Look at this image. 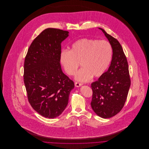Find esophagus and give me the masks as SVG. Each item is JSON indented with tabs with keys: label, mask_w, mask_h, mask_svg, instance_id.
Masks as SVG:
<instances>
[{
	"label": "esophagus",
	"mask_w": 149,
	"mask_h": 149,
	"mask_svg": "<svg viewBox=\"0 0 149 149\" xmlns=\"http://www.w3.org/2000/svg\"><path fill=\"white\" fill-rule=\"evenodd\" d=\"M83 85L82 83H78V82H75V86L77 87H80L81 86Z\"/></svg>",
	"instance_id": "esophagus-1"
}]
</instances>
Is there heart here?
Returning <instances> with one entry per match:
<instances>
[{"label":"heart","instance_id":"obj_1","mask_svg":"<svg viewBox=\"0 0 149 149\" xmlns=\"http://www.w3.org/2000/svg\"><path fill=\"white\" fill-rule=\"evenodd\" d=\"M113 50L106 40L84 38L74 43L70 51L63 50L60 54V63L69 75H74L80 64L82 68L75 79L86 82L93 77L100 78L108 68L112 58Z\"/></svg>","mask_w":149,"mask_h":149}]
</instances>
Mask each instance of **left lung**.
<instances>
[{
  "label": "left lung",
  "mask_w": 149,
  "mask_h": 149,
  "mask_svg": "<svg viewBox=\"0 0 149 149\" xmlns=\"http://www.w3.org/2000/svg\"><path fill=\"white\" fill-rule=\"evenodd\" d=\"M113 50L112 58L108 70L92 83L91 107L103 118H109L120 112L127 99L131 80L126 57L118 40L101 28Z\"/></svg>",
  "instance_id": "1"
}]
</instances>
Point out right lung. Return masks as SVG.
<instances>
[{
    "label": "right lung",
    "mask_w": 149,
    "mask_h": 149,
    "mask_svg": "<svg viewBox=\"0 0 149 149\" xmlns=\"http://www.w3.org/2000/svg\"><path fill=\"white\" fill-rule=\"evenodd\" d=\"M69 32L47 29L29 47L24 64V83L29 102L46 118H54L63 112L74 82L61 70V43Z\"/></svg>",
    "instance_id": "right-lung-1"
}]
</instances>
